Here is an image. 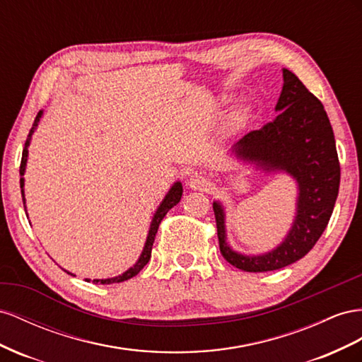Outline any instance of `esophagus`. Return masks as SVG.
<instances>
[{
  "instance_id": "esophagus-1",
  "label": "esophagus",
  "mask_w": 362,
  "mask_h": 362,
  "mask_svg": "<svg viewBox=\"0 0 362 362\" xmlns=\"http://www.w3.org/2000/svg\"><path fill=\"white\" fill-rule=\"evenodd\" d=\"M191 189H197V191H204L209 187V180L203 177V175H192L188 182Z\"/></svg>"
}]
</instances>
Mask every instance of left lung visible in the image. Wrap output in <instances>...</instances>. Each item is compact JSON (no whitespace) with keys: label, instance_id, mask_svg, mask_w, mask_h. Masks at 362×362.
Segmentation results:
<instances>
[{"label":"left lung","instance_id":"obj_1","mask_svg":"<svg viewBox=\"0 0 362 362\" xmlns=\"http://www.w3.org/2000/svg\"><path fill=\"white\" fill-rule=\"evenodd\" d=\"M282 72L277 117L262 129L247 133L232 151L257 168L284 171L297 182V208L290 232L272 252L238 253L226 241L223 206L214 202L220 252L227 262L249 273L279 270L302 259L325 232L338 197L339 162L327 113L294 72L286 68Z\"/></svg>","mask_w":362,"mask_h":362}]
</instances>
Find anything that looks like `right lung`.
Instances as JSON below:
<instances>
[{"label": "right lung", "instance_id": "add662e5", "mask_svg": "<svg viewBox=\"0 0 362 362\" xmlns=\"http://www.w3.org/2000/svg\"><path fill=\"white\" fill-rule=\"evenodd\" d=\"M40 117H42V110H39V113L35 118V122H33V127L30 129V133L27 136V141H25V147L23 150V159H21V167H19V174H21V194H23V202H24V208H25V197H24V173H25V165H27V158H28V146H30V141H32V135L35 133L37 124H39V119ZM182 192H183V188H182V183L180 182H175L171 189L168 191V194L165 195V199L162 200V203L159 204V208L156 211V214L153 215V220H151V224H150V230H148V236H147V241H146V245H144V250L139 256L138 262L130 267L127 272H124L122 274L117 276V277H110V279H94V284H103V285H109V284H119V282H124V281H129V279H132L133 276H136L144 267L147 265V262L150 261L151 257V247H153V243H154V238H156V233H158V229H159V224L160 221L163 220V216L167 215V212L174 208L175 204H177L182 199ZM68 274H71L69 272H66Z\"/></svg>", "mask_w": 362, "mask_h": 362}]
</instances>
